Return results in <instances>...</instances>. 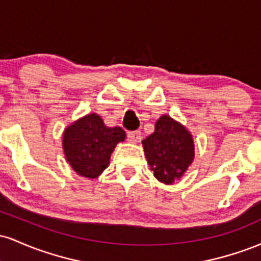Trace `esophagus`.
Wrapping results in <instances>:
<instances>
[{"mask_svg": "<svg viewBox=\"0 0 261 261\" xmlns=\"http://www.w3.org/2000/svg\"><path fill=\"white\" fill-rule=\"evenodd\" d=\"M127 140L130 141V142H133V143L139 142V141L141 140V133L139 130L128 131V133H127Z\"/></svg>", "mask_w": 261, "mask_h": 261, "instance_id": "esophagus-1", "label": "esophagus"}]
</instances>
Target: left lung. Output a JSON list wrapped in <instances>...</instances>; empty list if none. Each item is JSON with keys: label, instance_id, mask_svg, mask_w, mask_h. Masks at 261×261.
Wrapping results in <instances>:
<instances>
[{"label": "left lung", "instance_id": "left-lung-1", "mask_svg": "<svg viewBox=\"0 0 261 261\" xmlns=\"http://www.w3.org/2000/svg\"><path fill=\"white\" fill-rule=\"evenodd\" d=\"M142 146L153 175L164 184L181 178L195 155L191 134L168 115L158 119L154 133L142 141Z\"/></svg>", "mask_w": 261, "mask_h": 261}]
</instances>
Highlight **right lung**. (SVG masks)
Wrapping results in <instances>:
<instances>
[{
	"label": "right lung",
	"instance_id": "obj_1",
	"mask_svg": "<svg viewBox=\"0 0 261 261\" xmlns=\"http://www.w3.org/2000/svg\"><path fill=\"white\" fill-rule=\"evenodd\" d=\"M125 137L121 127H108L99 115L88 114L64 131L66 161L79 175L97 178L109 166L114 148Z\"/></svg>",
	"mask_w": 261,
	"mask_h": 261
}]
</instances>
